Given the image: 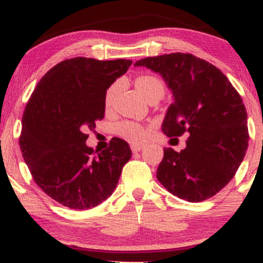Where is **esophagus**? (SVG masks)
Returning a JSON list of instances; mask_svg holds the SVG:
<instances>
[{"label": "esophagus", "mask_w": 263, "mask_h": 263, "mask_svg": "<svg viewBox=\"0 0 263 263\" xmlns=\"http://www.w3.org/2000/svg\"><path fill=\"white\" fill-rule=\"evenodd\" d=\"M131 149L132 152H140L141 149H143V144H131Z\"/></svg>", "instance_id": "34e87169"}]
</instances>
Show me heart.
<instances>
[{
  "mask_svg": "<svg viewBox=\"0 0 263 263\" xmlns=\"http://www.w3.org/2000/svg\"><path fill=\"white\" fill-rule=\"evenodd\" d=\"M162 85L161 80L157 79L156 77H152V75H141L136 79V86H137L138 91L141 92V95L143 96L144 99L147 98L151 90L153 87ZM117 91V84H114L111 85L105 92L104 98V104L105 107L108 108L112 105V101L115 99V95H116ZM117 134H119L121 137L125 138L129 142H142L146 138L147 136V129L144 126H142L141 123L134 122V121H123L120 122L116 127Z\"/></svg>",
  "mask_w": 263,
  "mask_h": 263,
  "instance_id": "heart-1",
  "label": "heart"
}]
</instances>
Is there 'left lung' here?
I'll list each match as a JSON object with an SVG mask.
<instances>
[{
	"label": "left lung",
	"mask_w": 263,
	"mask_h": 263,
	"mask_svg": "<svg viewBox=\"0 0 263 263\" xmlns=\"http://www.w3.org/2000/svg\"><path fill=\"white\" fill-rule=\"evenodd\" d=\"M135 65L161 74L173 92L163 132L168 137L189 135L180 152L164 148L157 179L192 203L214 197L234 178L249 146L240 93L220 69L189 53L148 57Z\"/></svg>",
	"instance_id": "8db88e82"
}]
</instances>
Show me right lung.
Wrapping results in <instances>:
<instances>
[{
    "instance_id": "right-lung-1",
    "label": "right lung",
    "mask_w": 263,
    "mask_h": 263,
    "mask_svg": "<svg viewBox=\"0 0 263 263\" xmlns=\"http://www.w3.org/2000/svg\"><path fill=\"white\" fill-rule=\"evenodd\" d=\"M131 60L66 59L42 78L27 102L20 147L33 180L70 209H90L112 194L128 143L115 137L98 153L86 146L87 131L104 119L106 90L127 71Z\"/></svg>"
}]
</instances>
